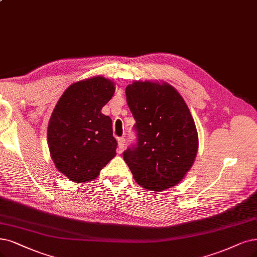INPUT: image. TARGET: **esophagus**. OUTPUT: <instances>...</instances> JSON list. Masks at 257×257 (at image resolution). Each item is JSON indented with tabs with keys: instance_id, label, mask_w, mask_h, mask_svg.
Here are the masks:
<instances>
[{
	"instance_id": "1",
	"label": "esophagus",
	"mask_w": 257,
	"mask_h": 257,
	"mask_svg": "<svg viewBox=\"0 0 257 257\" xmlns=\"http://www.w3.org/2000/svg\"><path fill=\"white\" fill-rule=\"evenodd\" d=\"M117 150L119 151V153H121V151L123 150V148H125V139L123 138H120L117 140Z\"/></svg>"
}]
</instances>
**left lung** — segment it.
I'll return each mask as SVG.
<instances>
[{
  "instance_id": "8db88e82",
  "label": "left lung",
  "mask_w": 257,
  "mask_h": 257,
  "mask_svg": "<svg viewBox=\"0 0 257 257\" xmlns=\"http://www.w3.org/2000/svg\"><path fill=\"white\" fill-rule=\"evenodd\" d=\"M138 143L123 153L136 182L153 192L176 186L198 151L194 118L180 93L165 81L136 80L126 88Z\"/></svg>"
}]
</instances>
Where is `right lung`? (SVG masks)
Masks as SVG:
<instances>
[{
	"label": "right lung",
	"instance_id": "add662e5",
	"mask_svg": "<svg viewBox=\"0 0 257 257\" xmlns=\"http://www.w3.org/2000/svg\"><path fill=\"white\" fill-rule=\"evenodd\" d=\"M115 92L102 76L76 81L66 89L50 117L47 144L56 168L71 181L90 182L116 156L112 120L101 113Z\"/></svg>",
	"mask_w": 257,
	"mask_h": 257
}]
</instances>
